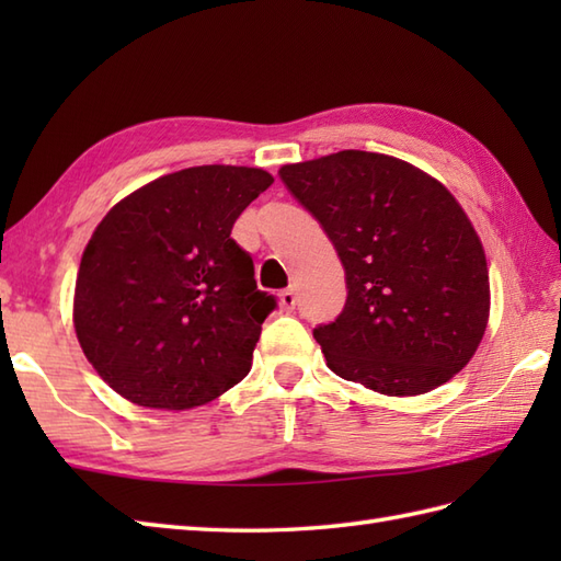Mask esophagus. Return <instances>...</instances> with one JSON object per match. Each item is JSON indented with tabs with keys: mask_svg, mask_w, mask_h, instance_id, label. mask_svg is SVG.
<instances>
[{
	"mask_svg": "<svg viewBox=\"0 0 561 561\" xmlns=\"http://www.w3.org/2000/svg\"><path fill=\"white\" fill-rule=\"evenodd\" d=\"M279 304H282L284 311H294V306H296V294H294V289L279 291Z\"/></svg>",
	"mask_w": 561,
	"mask_h": 561,
	"instance_id": "esophagus-1",
	"label": "esophagus"
}]
</instances>
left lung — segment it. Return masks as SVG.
Segmentation results:
<instances>
[{
    "mask_svg": "<svg viewBox=\"0 0 561 561\" xmlns=\"http://www.w3.org/2000/svg\"><path fill=\"white\" fill-rule=\"evenodd\" d=\"M279 178L347 279L342 313L313 330L330 371L383 396L456 376L490 318L484 250L456 197L408 161L356 149L282 165Z\"/></svg>",
    "mask_w": 561,
    "mask_h": 561,
    "instance_id": "8db88e82",
    "label": "left lung"
}]
</instances>
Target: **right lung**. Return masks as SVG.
<instances>
[{
	"label": "right lung",
	"instance_id": "1",
	"mask_svg": "<svg viewBox=\"0 0 561 561\" xmlns=\"http://www.w3.org/2000/svg\"><path fill=\"white\" fill-rule=\"evenodd\" d=\"M274 178L195 165L135 190L83 250L75 330L99 376L129 402L190 410L248 376L265 318L253 257L231 238Z\"/></svg>",
	"mask_w": 561,
	"mask_h": 561
}]
</instances>
